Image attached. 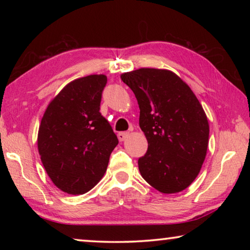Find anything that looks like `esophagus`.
Listing matches in <instances>:
<instances>
[{"mask_svg":"<svg viewBox=\"0 0 250 250\" xmlns=\"http://www.w3.org/2000/svg\"><path fill=\"white\" fill-rule=\"evenodd\" d=\"M128 137H129V132H119V133H118V139H119L120 142L125 141Z\"/></svg>","mask_w":250,"mask_h":250,"instance_id":"esophagus-1","label":"esophagus"}]
</instances>
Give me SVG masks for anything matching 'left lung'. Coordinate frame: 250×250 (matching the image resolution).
Instances as JSON below:
<instances>
[{
	"instance_id": "8db88e82",
	"label": "left lung",
	"mask_w": 250,
	"mask_h": 250,
	"mask_svg": "<svg viewBox=\"0 0 250 250\" xmlns=\"http://www.w3.org/2000/svg\"><path fill=\"white\" fill-rule=\"evenodd\" d=\"M140 108L139 125L147 151L139 159L143 179L164 194L193 183L208 146L207 116L191 88L167 69L140 68L121 74Z\"/></svg>"
}]
</instances>
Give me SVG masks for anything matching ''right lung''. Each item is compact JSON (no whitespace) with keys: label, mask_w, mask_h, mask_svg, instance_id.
Returning a JSON list of instances; mask_svg holds the SVG:
<instances>
[{"label":"right lung","mask_w":250,"mask_h":250,"mask_svg":"<svg viewBox=\"0 0 250 250\" xmlns=\"http://www.w3.org/2000/svg\"><path fill=\"white\" fill-rule=\"evenodd\" d=\"M105 75H89L67 83L42 118L37 147L49 179L61 191L84 194L103 179L118 138L101 116Z\"/></svg>","instance_id":"add662e5"}]
</instances>
